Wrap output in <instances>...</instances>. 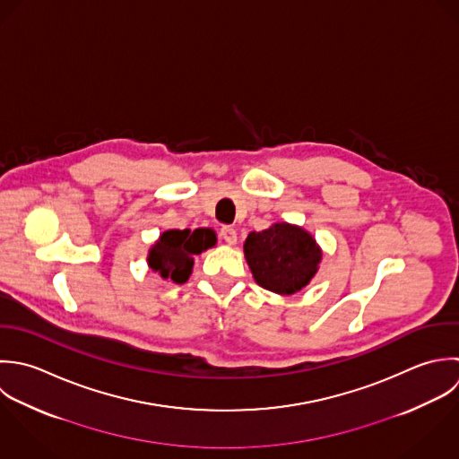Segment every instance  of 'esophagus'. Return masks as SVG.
Wrapping results in <instances>:
<instances>
[{
    "label": "esophagus",
    "instance_id": "esophagus-1",
    "mask_svg": "<svg viewBox=\"0 0 459 459\" xmlns=\"http://www.w3.org/2000/svg\"><path fill=\"white\" fill-rule=\"evenodd\" d=\"M221 237L228 246H235L237 244V231L231 226H224L221 230Z\"/></svg>",
    "mask_w": 459,
    "mask_h": 459
}]
</instances>
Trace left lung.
Wrapping results in <instances>:
<instances>
[{
    "mask_svg": "<svg viewBox=\"0 0 459 459\" xmlns=\"http://www.w3.org/2000/svg\"><path fill=\"white\" fill-rule=\"evenodd\" d=\"M244 256L262 289L292 296L309 285L318 273L322 249L305 228L276 222L264 231L247 235Z\"/></svg>",
    "mask_w": 459,
    "mask_h": 459,
    "instance_id": "8db88e82",
    "label": "left lung"
}]
</instances>
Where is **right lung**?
I'll return each mask as SVG.
<instances>
[{"label":"right lung","mask_w":459,"mask_h":459,"mask_svg":"<svg viewBox=\"0 0 459 459\" xmlns=\"http://www.w3.org/2000/svg\"><path fill=\"white\" fill-rule=\"evenodd\" d=\"M217 235L210 228L163 231L148 253V265L163 280L172 283L188 281L194 269V256L215 247Z\"/></svg>","instance_id":"1"}]
</instances>
